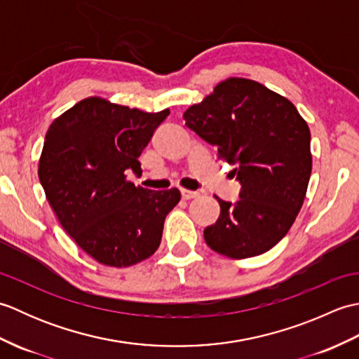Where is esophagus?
Returning <instances> with one entry per match:
<instances>
[{
    "mask_svg": "<svg viewBox=\"0 0 359 359\" xmlns=\"http://www.w3.org/2000/svg\"><path fill=\"white\" fill-rule=\"evenodd\" d=\"M180 194H182V199H185V201L194 199V197L199 196V193H196V191H189V189H185V188H182V189H180Z\"/></svg>",
    "mask_w": 359,
    "mask_h": 359,
    "instance_id": "esophagus-1",
    "label": "esophagus"
}]
</instances>
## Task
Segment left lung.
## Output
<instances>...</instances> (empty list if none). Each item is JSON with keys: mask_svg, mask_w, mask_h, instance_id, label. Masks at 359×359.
Returning <instances> with one entry per match:
<instances>
[{"mask_svg": "<svg viewBox=\"0 0 359 359\" xmlns=\"http://www.w3.org/2000/svg\"><path fill=\"white\" fill-rule=\"evenodd\" d=\"M185 125L234 166L239 199L216 197L205 242L231 259L262 255L288 233L306 199L310 129L294 104L253 80L228 79L184 114Z\"/></svg>", "mask_w": 359, "mask_h": 359, "instance_id": "8db88e82", "label": "left lung"}]
</instances>
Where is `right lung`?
I'll list each match as a JSON object with an SVG mask.
<instances>
[{"label": "right lung", "mask_w": 359, "mask_h": 359, "mask_svg": "<svg viewBox=\"0 0 359 359\" xmlns=\"http://www.w3.org/2000/svg\"><path fill=\"white\" fill-rule=\"evenodd\" d=\"M170 109L143 112L89 97L49 126L38 177L65 231L97 262L131 266L156 253L177 188L152 191L126 180Z\"/></svg>", "instance_id": "1"}]
</instances>
